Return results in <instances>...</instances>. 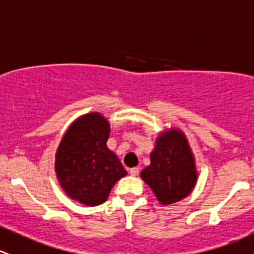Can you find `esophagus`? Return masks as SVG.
<instances>
[{
  "mask_svg": "<svg viewBox=\"0 0 254 254\" xmlns=\"http://www.w3.org/2000/svg\"><path fill=\"white\" fill-rule=\"evenodd\" d=\"M129 174L131 175V176H137V175H139V169H137V167H132V169L129 170Z\"/></svg>",
  "mask_w": 254,
  "mask_h": 254,
  "instance_id": "34e87169",
  "label": "esophagus"
}]
</instances>
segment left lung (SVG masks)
<instances>
[{
    "label": "left lung",
    "mask_w": 254,
    "mask_h": 254,
    "mask_svg": "<svg viewBox=\"0 0 254 254\" xmlns=\"http://www.w3.org/2000/svg\"><path fill=\"white\" fill-rule=\"evenodd\" d=\"M151 164L141 171V179L151 187L162 205L177 202L192 191L197 180L195 161L181 131L172 129L156 139L150 154Z\"/></svg>",
    "instance_id": "8db88e82"
}]
</instances>
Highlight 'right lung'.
<instances>
[{"label":"right lung","instance_id":"right-lung-1","mask_svg":"<svg viewBox=\"0 0 254 254\" xmlns=\"http://www.w3.org/2000/svg\"><path fill=\"white\" fill-rule=\"evenodd\" d=\"M110 125L104 117L90 113L75 120L59 144L56 172L69 197L87 206L105 202L115 182L127 171L107 147Z\"/></svg>","mask_w":254,"mask_h":254}]
</instances>
